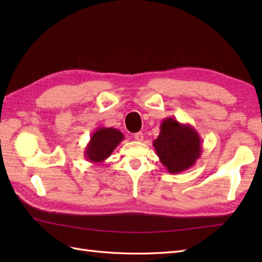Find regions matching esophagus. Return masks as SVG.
<instances>
[{
  "label": "esophagus",
  "mask_w": 262,
  "mask_h": 262,
  "mask_svg": "<svg viewBox=\"0 0 262 262\" xmlns=\"http://www.w3.org/2000/svg\"><path fill=\"white\" fill-rule=\"evenodd\" d=\"M134 138L136 141H138V142H142L143 140H144V135H143V133H136V134L134 135Z\"/></svg>",
  "instance_id": "34e87169"
}]
</instances>
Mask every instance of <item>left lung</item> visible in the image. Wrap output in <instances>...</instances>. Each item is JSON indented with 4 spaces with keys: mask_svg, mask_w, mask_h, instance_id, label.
<instances>
[{
    "mask_svg": "<svg viewBox=\"0 0 262 262\" xmlns=\"http://www.w3.org/2000/svg\"><path fill=\"white\" fill-rule=\"evenodd\" d=\"M158 157L169 173L177 174L190 169L202 155V140L194 128L168 117L153 141Z\"/></svg>",
    "mask_w": 262,
    "mask_h": 262,
    "instance_id": "left-lung-1",
    "label": "left lung"
}]
</instances>
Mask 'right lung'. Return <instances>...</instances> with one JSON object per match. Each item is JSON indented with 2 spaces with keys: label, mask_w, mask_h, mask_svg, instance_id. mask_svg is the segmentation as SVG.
<instances>
[{
  "label": "right lung",
  "mask_w": 262,
  "mask_h": 262,
  "mask_svg": "<svg viewBox=\"0 0 262 262\" xmlns=\"http://www.w3.org/2000/svg\"><path fill=\"white\" fill-rule=\"evenodd\" d=\"M124 137L122 133L116 128L98 127L85 147V159L91 163H102L110 157Z\"/></svg>",
  "instance_id": "1"
}]
</instances>
